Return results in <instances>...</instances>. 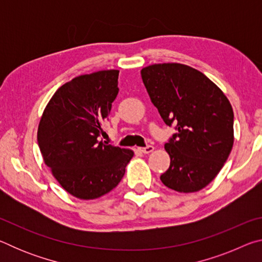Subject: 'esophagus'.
<instances>
[{"label": "esophagus", "instance_id": "obj_1", "mask_svg": "<svg viewBox=\"0 0 262 262\" xmlns=\"http://www.w3.org/2000/svg\"><path fill=\"white\" fill-rule=\"evenodd\" d=\"M154 147L152 145H147V147H143V148H139V150L141 152H143V154H149V152H151V151H154Z\"/></svg>", "mask_w": 262, "mask_h": 262}]
</instances>
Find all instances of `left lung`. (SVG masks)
Listing matches in <instances>:
<instances>
[{
  "instance_id": "8db88e82",
  "label": "left lung",
  "mask_w": 262,
  "mask_h": 262,
  "mask_svg": "<svg viewBox=\"0 0 262 262\" xmlns=\"http://www.w3.org/2000/svg\"><path fill=\"white\" fill-rule=\"evenodd\" d=\"M152 104L176 134L165 143L171 163L161 176L166 187L198 192L215 179L233 145V111L223 91L205 74L181 63L141 70Z\"/></svg>"
}]
</instances>
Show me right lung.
Here are the masks:
<instances>
[{"instance_id": "obj_1", "label": "right lung", "mask_w": 262, "mask_h": 262, "mask_svg": "<svg viewBox=\"0 0 262 262\" xmlns=\"http://www.w3.org/2000/svg\"><path fill=\"white\" fill-rule=\"evenodd\" d=\"M119 70L81 75L57 89L38 127L43 162L63 189L94 200L120 183L133 150L100 140L117 98Z\"/></svg>"}]
</instances>
